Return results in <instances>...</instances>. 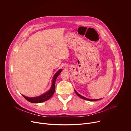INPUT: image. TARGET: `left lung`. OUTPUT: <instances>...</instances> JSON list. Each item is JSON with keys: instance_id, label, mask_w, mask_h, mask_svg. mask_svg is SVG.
<instances>
[{"instance_id": "1", "label": "left lung", "mask_w": 131, "mask_h": 131, "mask_svg": "<svg viewBox=\"0 0 131 131\" xmlns=\"http://www.w3.org/2000/svg\"><path fill=\"white\" fill-rule=\"evenodd\" d=\"M74 92H75V93H76V94L79 96V97H80V98H81V99H83V100H87V101H98V100H101V99H96V100H91V99H87V98H86V97H84V96H82V95H81L80 94H79V93L75 90H74Z\"/></svg>"}]
</instances>
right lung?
<instances>
[{"mask_svg": "<svg viewBox=\"0 0 131 131\" xmlns=\"http://www.w3.org/2000/svg\"><path fill=\"white\" fill-rule=\"evenodd\" d=\"M62 71V69H60L59 71H58L57 72L55 73V74L54 75V77L53 78V80H52V86L50 90L45 93V94L37 96V97H26L24 95H22L28 102L32 103H42L43 102H45L49 99H50L52 95H53L54 93L55 92V81L56 79H57V77L60 74V73Z\"/></svg>", "mask_w": 131, "mask_h": 131, "instance_id": "obj_1", "label": "right lung"}]
</instances>
